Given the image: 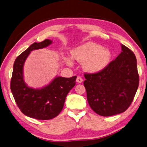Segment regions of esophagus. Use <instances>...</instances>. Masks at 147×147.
Listing matches in <instances>:
<instances>
[{
    "label": "esophagus",
    "instance_id": "obj_1",
    "mask_svg": "<svg viewBox=\"0 0 147 147\" xmlns=\"http://www.w3.org/2000/svg\"><path fill=\"white\" fill-rule=\"evenodd\" d=\"M76 81L78 82V83H82L83 82V79L81 77H77V79H76Z\"/></svg>",
    "mask_w": 147,
    "mask_h": 147
}]
</instances>
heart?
<instances>
[{
	"label": "heart",
	"instance_id": "heart-1",
	"mask_svg": "<svg viewBox=\"0 0 147 147\" xmlns=\"http://www.w3.org/2000/svg\"><path fill=\"white\" fill-rule=\"evenodd\" d=\"M71 58L79 63H82L85 71L97 73L102 70L108 65L111 54L109 49L101 47L93 42H87L71 51ZM68 65H72L69 58L65 59Z\"/></svg>",
	"mask_w": 147,
	"mask_h": 147
}]
</instances>
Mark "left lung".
<instances>
[{
	"instance_id": "left-lung-1",
	"label": "left lung",
	"mask_w": 147,
	"mask_h": 147,
	"mask_svg": "<svg viewBox=\"0 0 147 147\" xmlns=\"http://www.w3.org/2000/svg\"><path fill=\"white\" fill-rule=\"evenodd\" d=\"M121 50L102 70L84 74L88 103L99 115L110 116L125 112L138 89L139 75L135 55L123 45Z\"/></svg>"
}]
</instances>
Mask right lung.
Instances as JSON below:
<instances>
[{"label": "right lung", "mask_w": 147, "mask_h": 147, "mask_svg": "<svg viewBox=\"0 0 147 147\" xmlns=\"http://www.w3.org/2000/svg\"><path fill=\"white\" fill-rule=\"evenodd\" d=\"M51 43L52 41L47 39L32 44L16 58L13 66L11 89L16 102L24 115L39 120L51 119L59 115L67 94L76 85L77 78L57 77L41 89H33L25 83L23 66L28 55L32 50L45 48Z\"/></svg>", "instance_id": "obj_1"}]
</instances>
